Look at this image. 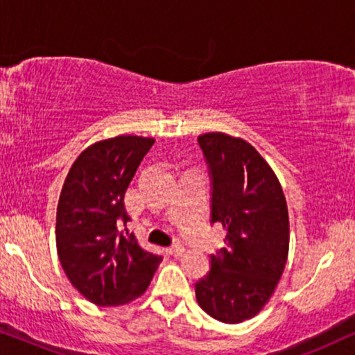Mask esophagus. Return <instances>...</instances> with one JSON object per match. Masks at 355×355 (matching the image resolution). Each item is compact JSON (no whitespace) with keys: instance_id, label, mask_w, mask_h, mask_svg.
Masks as SVG:
<instances>
[{"instance_id":"34e87169","label":"esophagus","mask_w":355,"mask_h":355,"mask_svg":"<svg viewBox=\"0 0 355 355\" xmlns=\"http://www.w3.org/2000/svg\"><path fill=\"white\" fill-rule=\"evenodd\" d=\"M185 247H183V245H173V247H170V253L173 254L175 258H180V257H183V254H185Z\"/></svg>"}]
</instances>
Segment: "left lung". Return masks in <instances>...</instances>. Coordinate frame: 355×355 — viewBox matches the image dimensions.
I'll list each match as a JSON object with an SVG mask.
<instances>
[{
    "instance_id": "obj_1",
    "label": "left lung",
    "mask_w": 355,
    "mask_h": 355,
    "mask_svg": "<svg viewBox=\"0 0 355 355\" xmlns=\"http://www.w3.org/2000/svg\"><path fill=\"white\" fill-rule=\"evenodd\" d=\"M212 178L211 217L225 247L196 282V300L222 323H242L263 310L289 254V212L274 170L252 144L225 133L198 138Z\"/></svg>"
}]
</instances>
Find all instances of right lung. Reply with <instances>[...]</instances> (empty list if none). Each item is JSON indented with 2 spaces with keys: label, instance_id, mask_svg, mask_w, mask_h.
Listing matches in <instances>:
<instances>
[{
  "label": "right lung",
  "instance_id": "1",
  "mask_svg": "<svg viewBox=\"0 0 355 355\" xmlns=\"http://www.w3.org/2000/svg\"><path fill=\"white\" fill-rule=\"evenodd\" d=\"M154 138L121 135L84 149L66 175L56 207V250L71 284L92 304L125 305L148 289L162 257L121 227L125 193ZM126 230V229H125Z\"/></svg>",
  "mask_w": 355,
  "mask_h": 355
}]
</instances>
